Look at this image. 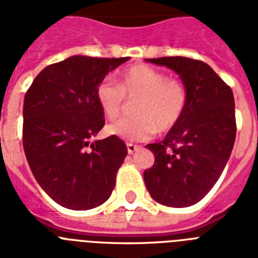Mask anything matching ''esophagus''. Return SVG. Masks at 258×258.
<instances>
[{"instance_id": "esophagus-1", "label": "esophagus", "mask_w": 258, "mask_h": 258, "mask_svg": "<svg viewBox=\"0 0 258 258\" xmlns=\"http://www.w3.org/2000/svg\"><path fill=\"white\" fill-rule=\"evenodd\" d=\"M138 149H139V146L133 145V143H127V151H128V154H134Z\"/></svg>"}]
</instances>
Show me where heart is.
Segmentation results:
<instances>
[{
    "label": "heart",
    "instance_id": "heart-1",
    "mask_svg": "<svg viewBox=\"0 0 258 258\" xmlns=\"http://www.w3.org/2000/svg\"><path fill=\"white\" fill-rule=\"evenodd\" d=\"M134 103L137 116L123 117L105 127L108 135L127 142L149 141L158 133L174 128L187 104V91L180 80L146 64H135L120 74L119 87L104 79L96 86L95 97L101 112L109 119L121 111L124 97Z\"/></svg>",
    "mask_w": 258,
    "mask_h": 258
}]
</instances>
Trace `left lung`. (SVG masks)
Returning a JSON list of instances; mask_svg holds the SVG:
<instances>
[{
	"instance_id": "8db88e82",
	"label": "left lung",
	"mask_w": 258,
	"mask_h": 258,
	"mask_svg": "<svg viewBox=\"0 0 258 258\" xmlns=\"http://www.w3.org/2000/svg\"><path fill=\"white\" fill-rule=\"evenodd\" d=\"M179 75L187 104L178 124L146 147L155 162L145 170L146 187L158 204L187 208L200 202L224 171L236 141L232 88L206 62L188 57L146 58Z\"/></svg>"
}]
</instances>
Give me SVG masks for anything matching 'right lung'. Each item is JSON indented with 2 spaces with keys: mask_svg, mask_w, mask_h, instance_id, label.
<instances>
[{
  "mask_svg": "<svg viewBox=\"0 0 258 258\" xmlns=\"http://www.w3.org/2000/svg\"><path fill=\"white\" fill-rule=\"evenodd\" d=\"M130 57L76 54L36 76L24 100L22 143L34 178L67 209L88 210L108 200L127 157L116 137L89 142L104 125L95 89Z\"/></svg>",
  "mask_w": 258,
  "mask_h": 258,
  "instance_id": "1",
  "label": "right lung"
}]
</instances>
